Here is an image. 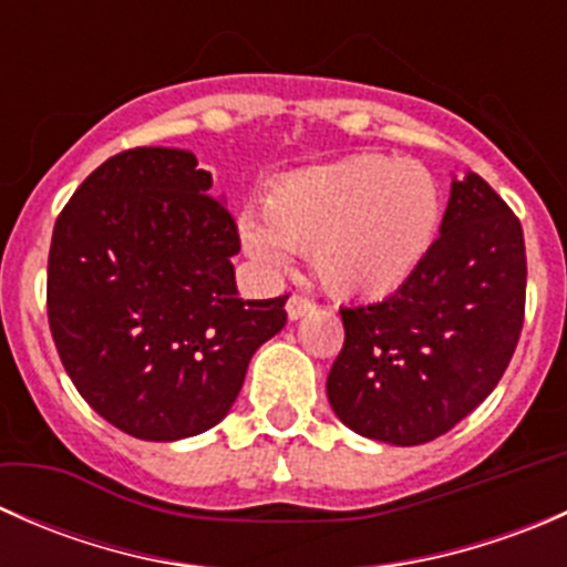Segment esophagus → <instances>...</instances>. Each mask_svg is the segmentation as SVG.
<instances>
[{"label": "esophagus", "instance_id": "34e87169", "mask_svg": "<svg viewBox=\"0 0 567 567\" xmlns=\"http://www.w3.org/2000/svg\"><path fill=\"white\" fill-rule=\"evenodd\" d=\"M285 310H288V318L290 320H299V318L310 316V312L316 310V301L305 299V296H290L288 307H285Z\"/></svg>", "mask_w": 567, "mask_h": 567}]
</instances>
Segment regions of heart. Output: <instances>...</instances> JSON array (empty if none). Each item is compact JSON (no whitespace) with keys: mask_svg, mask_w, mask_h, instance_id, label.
I'll return each instance as SVG.
<instances>
[{"mask_svg":"<svg viewBox=\"0 0 567 567\" xmlns=\"http://www.w3.org/2000/svg\"><path fill=\"white\" fill-rule=\"evenodd\" d=\"M442 216V188L425 164L359 153L274 181L262 216H238V236L266 271H285L293 249H310L331 296L384 299L431 255Z\"/></svg>","mask_w":567,"mask_h":567,"instance_id":"b5f03b06","label":"heart"}]
</instances>
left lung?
Wrapping results in <instances>:
<instances>
[{
	"instance_id": "8db88e82",
	"label": "left lung",
	"mask_w": 567,
	"mask_h": 567,
	"mask_svg": "<svg viewBox=\"0 0 567 567\" xmlns=\"http://www.w3.org/2000/svg\"><path fill=\"white\" fill-rule=\"evenodd\" d=\"M522 221L480 175L453 177L442 230L390 299L342 307L346 342L326 379L342 425L414 447L455 427L499 384L524 323Z\"/></svg>"
}]
</instances>
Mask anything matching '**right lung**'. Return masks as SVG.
<instances>
[{
    "label": "right lung",
    "instance_id": "1",
    "mask_svg": "<svg viewBox=\"0 0 567 567\" xmlns=\"http://www.w3.org/2000/svg\"><path fill=\"white\" fill-rule=\"evenodd\" d=\"M192 151L106 158L62 208L49 326L79 394L123 433L177 442L219 425L288 296L244 301L238 230Z\"/></svg>",
    "mask_w": 567,
    "mask_h": 567
}]
</instances>
